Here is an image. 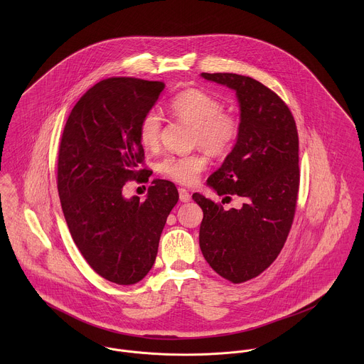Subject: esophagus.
Returning a JSON list of instances; mask_svg holds the SVG:
<instances>
[{
	"mask_svg": "<svg viewBox=\"0 0 364 364\" xmlns=\"http://www.w3.org/2000/svg\"><path fill=\"white\" fill-rule=\"evenodd\" d=\"M178 192H179V200L182 202V203H188V202H191V193L186 191V189H183V188H179L178 189Z\"/></svg>",
	"mask_w": 364,
	"mask_h": 364,
	"instance_id": "obj_1",
	"label": "esophagus"
}]
</instances>
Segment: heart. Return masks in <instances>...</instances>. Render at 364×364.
I'll return each instance as SVG.
<instances>
[{
  "label": "heart",
  "instance_id": "obj_1",
  "mask_svg": "<svg viewBox=\"0 0 364 364\" xmlns=\"http://www.w3.org/2000/svg\"><path fill=\"white\" fill-rule=\"evenodd\" d=\"M171 112L195 127V140L213 156L228 153L240 134L238 119L231 113L223 112L221 102L200 90H186L178 94L171 101ZM161 127V114L154 109L141 117L139 137L144 147H156ZM206 165L208 159L202 154H166L156 162V169L175 182L192 185L199 179Z\"/></svg>",
  "mask_w": 364,
  "mask_h": 364
}]
</instances>
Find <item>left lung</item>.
I'll return each mask as SVG.
<instances>
[{"label": "left lung", "mask_w": 364, "mask_h": 364, "mask_svg": "<svg viewBox=\"0 0 364 364\" xmlns=\"http://www.w3.org/2000/svg\"><path fill=\"white\" fill-rule=\"evenodd\" d=\"M200 75L232 90L240 106L235 146L208 186L244 203L224 210L193 193L203 210L199 244L214 272L242 283L277 258L293 224L300 182L297 127L287 105L259 81L230 73Z\"/></svg>", "instance_id": "8db88e82"}]
</instances>
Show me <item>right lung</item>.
I'll return each mask as SVG.
<instances>
[{"label":"right lung","instance_id":"1","mask_svg":"<svg viewBox=\"0 0 364 364\" xmlns=\"http://www.w3.org/2000/svg\"><path fill=\"white\" fill-rule=\"evenodd\" d=\"M164 88L126 77L95 84L73 107L60 143L57 191L70 234L88 264L116 284H134L151 270L179 199L165 179L151 182L144 202L122 193L127 181H149L150 171L139 168V123Z\"/></svg>","mask_w":364,"mask_h":364}]
</instances>
